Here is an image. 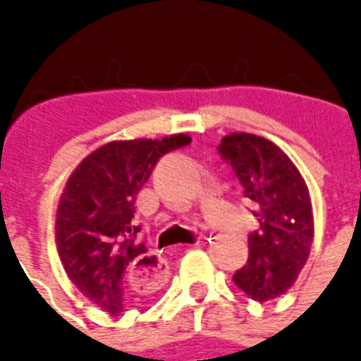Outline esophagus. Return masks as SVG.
<instances>
[{"mask_svg":"<svg viewBox=\"0 0 361 361\" xmlns=\"http://www.w3.org/2000/svg\"><path fill=\"white\" fill-rule=\"evenodd\" d=\"M195 245H201V242H197ZM166 279H168V269H166L164 259L158 257L157 253H142L133 261L131 282L137 290L157 292L164 286Z\"/></svg>","mask_w":361,"mask_h":361,"instance_id":"34e87169","label":"esophagus"}]
</instances>
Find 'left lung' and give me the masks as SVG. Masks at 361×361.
Masks as SVG:
<instances>
[{"mask_svg":"<svg viewBox=\"0 0 361 361\" xmlns=\"http://www.w3.org/2000/svg\"><path fill=\"white\" fill-rule=\"evenodd\" d=\"M219 152L242 181L259 220L247 238V265L234 274L235 286L257 302H269L292 288L310 257V189L284 150L265 137L230 133L220 141Z\"/></svg>","mask_w":361,"mask_h":361,"instance_id":"1","label":"left lung"}]
</instances>
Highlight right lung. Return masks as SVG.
Listing matches in <instances>:
<instances>
[{
	"mask_svg": "<svg viewBox=\"0 0 361 361\" xmlns=\"http://www.w3.org/2000/svg\"><path fill=\"white\" fill-rule=\"evenodd\" d=\"M191 142L185 133L104 145L77 166L61 193L56 243L67 276L108 315L147 298L131 282L133 261L149 253L137 242L135 199L166 152Z\"/></svg>",
	"mask_w": 361,
	"mask_h": 361,
	"instance_id": "add662e5",
	"label": "right lung"
}]
</instances>
